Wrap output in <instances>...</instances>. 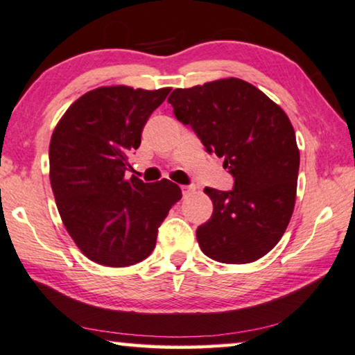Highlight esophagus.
Returning <instances> with one entry per match:
<instances>
[{
    "instance_id": "obj_1",
    "label": "esophagus",
    "mask_w": 355,
    "mask_h": 355,
    "mask_svg": "<svg viewBox=\"0 0 355 355\" xmlns=\"http://www.w3.org/2000/svg\"><path fill=\"white\" fill-rule=\"evenodd\" d=\"M181 190H182L184 195H189V193L193 192L195 186H192V184H189V186H181Z\"/></svg>"
}]
</instances>
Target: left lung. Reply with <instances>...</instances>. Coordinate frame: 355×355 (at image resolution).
<instances>
[{
  "instance_id": "1",
  "label": "left lung",
  "mask_w": 355,
  "mask_h": 355,
  "mask_svg": "<svg viewBox=\"0 0 355 355\" xmlns=\"http://www.w3.org/2000/svg\"><path fill=\"white\" fill-rule=\"evenodd\" d=\"M168 102L234 178L232 190L205 189L213 216L198 225L200 248L225 264L263 258L285 234L295 208L300 150L288 116L239 78L174 89Z\"/></svg>"
}]
</instances>
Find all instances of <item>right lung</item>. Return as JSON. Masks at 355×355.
I'll return each instance as SVG.
<instances>
[{"instance_id": "1", "label": "right lung", "mask_w": 355, "mask_h": 355, "mask_svg": "<svg viewBox=\"0 0 355 355\" xmlns=\"http://www.w3.org/2000/svg\"><path fill=\"white\" fill-rule=\"evenodd\" d=\"M169 88H97L73 102L49 146L51 187L67 232L97 264L125 267L152 253L171 207L182 197L162 179H128L148 116Z\"/></svg>"}]
</instances>
